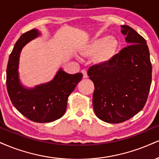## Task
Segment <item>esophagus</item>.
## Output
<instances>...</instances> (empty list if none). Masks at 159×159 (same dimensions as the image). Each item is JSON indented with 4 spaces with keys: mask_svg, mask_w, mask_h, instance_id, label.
<instances>
[{
    "mask_svg": "<svg viewBox=\"0 0 159 159\" xmlns=\"http://www.w3.org/2000/svg\"><path fill=\"white\" fill-rule=\"evenodd\" d=\"M81 72H82V74H83V77L84 78H87V70H81Z\"/></svg>",
    "mask_w": 159,
    "mask_h": 159,
    "instance_id": "1",
    "label": "esophagus"
}]
</instances>
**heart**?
Here are the masks:
<instances>
[{"mask_svg":"<svg viewBox=\"0 0 159 159\" xmlns=\"http://www.w3.org/2000/svg\"><path fill=\"white\" fill-rule=\"evenodd\" d=\"M118 47V41L116 38L107 35L94 38L89 43L81 48V53L84 55L96 54L98 61H104L110 59Z\"/></svg>","mask_w":159,"mask_h":159,"instance_id":"obj_1","label":"heart"}]
</instances>
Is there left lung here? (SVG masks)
<instances>
[{
	"label": "left lung",
	"instance_id": "8db88e82",
	"mask_svg": "<svg viewBox=\"0 0 159 159\" xmlns=\"http://www.w3.org/2000/svg\"><path fill=\"white\" fill-rule=\"evenodd\" d=\"M121 28L129 45L109 61L91 66L87 72L95 87V113L111 124L127 121L144 108L152 82L146 41L130 26Z\"/></svg>",
	"mask_w": 159,
	"mask_h": 159
}]
</instances>
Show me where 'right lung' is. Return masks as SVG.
<instances>
[{
	"label": "right lung",
	"instance_id": "1",
	"mask_svg": "<svg viewBox=\"0 0 159 159\" xmlns=\"http://www.w3.org/2000/svg\"><path fill=\"white\" fill-rule=\"evenodd\" d=\"M39 35L37 30L25 32L15 44L7 68V88L13 106L23 116L37 123L54 121L66 112L68 97L81 80V72L70 75L59 70L52 81L26 89L19 82L18 62L20 51L29 41Z\"/></svg>",
	"mask_w": 159,
	"mask_h": 159
}]
</instances>
